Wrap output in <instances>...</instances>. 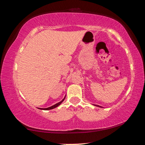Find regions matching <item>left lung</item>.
<instances>
[{
    "instance_id": "1",
    "label": "left lung",
    "mask_w": 145,
    "mask_h": 145,
    "mask_svg": "<svg viewBox=\"0 0 145 145\" xmlns=\"http://www.w3.org/2000/svg\"><path fill=\"white\" fill-rule=\"evenodd\" d=\"M95 106H97V107H101V106H99V105H95Z\"/></svg>"
}]
</instances>
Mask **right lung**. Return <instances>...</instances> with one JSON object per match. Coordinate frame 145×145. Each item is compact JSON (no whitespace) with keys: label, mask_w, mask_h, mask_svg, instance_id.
<instances>
[{"label":"right lung","mask_w":145,"mask_h":145,"mask_svg":"<svg viewBox=\"0 0 145 145\" xmlns=\"http://www.w3.org/2000/svg\"><path fill=\"white\" fill-rule=\"evenodd\" d=\"M65 97H66V96L65 97V98H64V99H63L62 100H61V102L57 103V104H56L55 105H52V106L49 107H47V108H38V109H41V110H50V109H54V108L58 107L59 105L60 104H61V103H62V102L64 101V100L65 99Z\"/></svg>","instance_id":"obj_1"}]
</instances>
